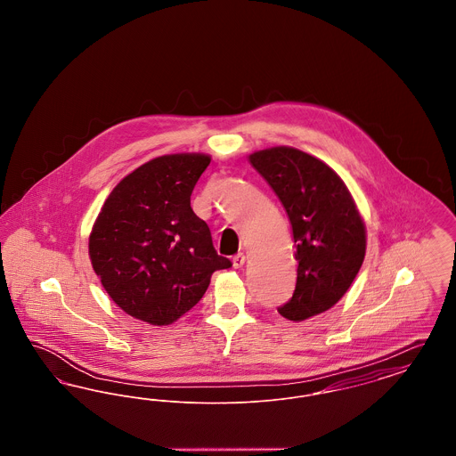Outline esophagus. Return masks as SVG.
I'll return each mask as SVG.
<instances>
[{"label":"esophagus","mask_w":456,"mask_h":456,"mask_svg":"<svg viewBox=\"0 0 456 456\" xmlns=\"http://www.w3.org/2000/svg\"><path fill=\"white\" fill-rule=\"evenodd\" d=\"M244 263H246L244 253H238V255L232 258V266H234V268H240Z\"/></svg>","instance_id":"esophagus-1"}]
</instances>
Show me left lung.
<instances>
[{"instance_id": "1", "label": "left lung", "mask_w": 456, "mask_h": 456, "mask_svg": "<svg viewBox=\"0 0 456 456\" xmlns=\"http://www.w3.org/2000/svg\"><path fill=\"white\" fill-rule=\"evenodd\" d=\"M249 164L279 196L292 227L297 281L279 313L290 322L318 316L350 289L366 256V224L342 177L294 147L249 153Z\"/></svg>"}]
</instances>
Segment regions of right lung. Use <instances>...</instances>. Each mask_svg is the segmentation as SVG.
Here are the masks:
<instances>
[{"label":"right lung","instance_id":"add662e5","mask_svg":"<svg viewBox=\"0 0 456 456\" xmlns=\"http://www.w3.org/2000/svg\"><path fill=\"white\" fill-rule=\"evenodd\" d=\"M207 153H169L123 177L88 236V256L109 297L149 325H173L207 292L218 256L191 193Z\"/></svg>","mask_w":456,"mask_h":456}]
</instances>
